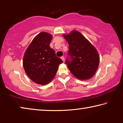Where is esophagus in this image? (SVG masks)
I'll list each match as a JSON object with an SVG mask.
<instances>
[{
    "mask_svg": "<svg viewBox=\"0 0 123 123\" xmlns=\"http://www.w3.org/2000/svg\"><path fill=\"white\" fill-rule=\"evenodd\" d=\"M61 59H62V61H63V62L64 61V56H62V57H61Z\"/></svg>",
    "mask_w": 123,
    "mask_h": 123,
    "instance_id": "esophagus-1",
    "label": "esophagus"
}]
</instances>
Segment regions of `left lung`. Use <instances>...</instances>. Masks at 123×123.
Instances as JSON below:
<instances>
[{
	"instance_id": "8db88e82",
	"label": "left lung",
	"mask_w": 123,
	"mask_h": 123,
	"mask_svg": "<svg viewBox=\"0 0 123 123\" xmlns=\"http://www.w3.org/2000/svg\"><path fill=\"white\" fill-rule=\"evenodd\" d=\"M63 36L68 42V54L71 61L66 63L70 72L81 80H88L94 75L99 67L100 57L95 48L80 32L73 30Z\"/></svg>"
}]
</instances>
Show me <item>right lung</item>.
Masks as SVG:
<instances>
[{
    "label": "right lung",
    "instance_id": "obj_1",
    "mask_svg": "<svg viewBox=\"0 0 123 123\" xmlns=\"http://www.w3.org/2000/svg\"><path fill=\"white\" fill-rule=\"evenodd\" d=\"M52 38L51 34L45 32L36 35L26 49L23 59L26 75L38 85L49 84L56 74L59 64L63 62L50 47Z\"/></svg>",
    "mask_w": 123,
    "mask_h": 123
}]
</instances>
